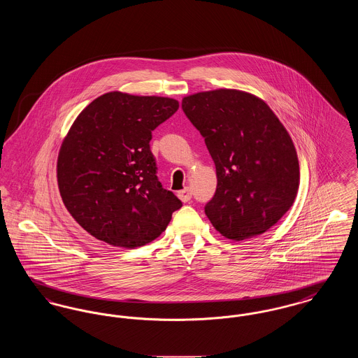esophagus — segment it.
Here are the masks:
<instances>
[{
    "mask_svg": "<svg viewBox=\"0 0 358 358\" xmlns=\"http://www.w3.org/2000/svg\"><path fill=\"white\" fill-rule=\"evenodd\" d=\"M177 196H178V199H180L182 203H189L190 199H192V192H190L189 187H185V189L180 190Z\"/></svg>",
    "mask_w": 358,
    "mask_h": 358,
    "instance_id": "obj_1",
    "label": "esophagus"
}]
</instances>
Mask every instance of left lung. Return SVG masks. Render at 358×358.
<instances>
[{
    "label": "left lung",
    "mask_w": 358,
    "mask_h": 358,
    "mask_svg": "<svg viewBox=\"0 0 358 358\" xmlns=\"http://www.w3.org/2000/svg\"><path fill=\"white\" fill-rule=\"evenodd\" d=\"M181 106L216 166L217 187L205 215L227 238L264 234L291 208L299 187L287 130L262 99L238 90L197 92Z\"/></svg>",
    "instance_id": "1"
}]
</instances>
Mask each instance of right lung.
<instances>
[{"label": "right lung", "mask_w": 358, "mask_h": 358, "mask_svg": "<svg viewBox=\"0 0 358 358\" xmlns=\"http://www.w3.org/2000/svg\"><path fill=\"white\" fill-rule=\"evenodd\" d=\"M177 110L176 99L114 91L75 120L57 157V184L71 216L90 235L136 248L166 229L182 203L158 181L150 141Z\"/></svg>", "instance_id": "right-lung-1"}]
</instances>
